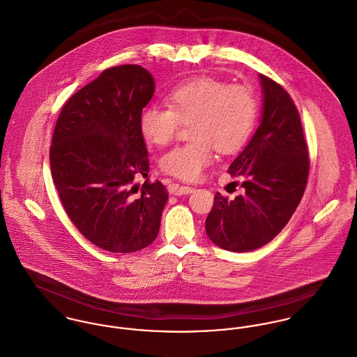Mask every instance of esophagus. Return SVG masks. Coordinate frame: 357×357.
Here are the masks:
<instances>
[{
    "mask_svg": "<svg viewBox=\"0 0 357 357\" xmlns=\"http://www.w3.org/2000/svg\"><path fill=\"white\" fill-rule=\"evenodd\" d=\"M194 192V188L192 186H181V185H171L169 186V192L175 195H182V194H190Z\"/></svg>",
    "mask_w": 357,
    "mask_h": 357,
    "instance_id": "esophagus-1",
    "label": "esophagus"
}]
</instances>
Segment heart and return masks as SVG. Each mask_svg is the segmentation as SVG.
<instances>
[{
  "mask_svg": "<svg viewBox=\"0 0 357 357\" xmlns=\"http://www.w3.org/2000/svg\"><path fill=\"white\" fill-rule=\"evenodd\" d=\"M168 109L145 107L138 128L142 138L156 146L167 145L179 123H190L188 144L168 151L160 160L163 172L195 181L212 163L213 148L221 155L238 152L251 136L257 119V99L245 85H228L201 76L182 82L165 95Z\"/></svg>",
  "mask_w": 357,
  "mask_h": 357,
  "instance_id": "heart-1",
  "label": "heart"
}]
</instances>
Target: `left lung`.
Segmentation results:
<instances>
[{"instance_id":"obj_1","label":"left lung","mask_w":357,"mask_h":357,"mask_svg":"<svg viewBox=\"0 0 357 357\" xmlns=\"http://www.w3.org/2000/svg\"><path fill=\"white\" fill-rule=\"evenodd\" d=\"M262 116L246 148L228 174L245 178L243 194L234 199L215 195L205 220L209 239L218 246L246 252L275 238L296 211L307 185L310 160L302 121L289 93L259 75Z\"/></svg>"}]
</instances>
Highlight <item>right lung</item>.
Instances as JSON below:
<instances>
[{"instance_id": "1", "label": "right lung", "mask_w": 357, "mask_h": 357, "mask_svg": "<svg viewBox=\"0 0 357 357\" xmlns=\"http://www.w3.org/2000/svg\"><path fill=\"white\" fill-rule=\"evenodd\" d=\"M155 93L139 65L109 68L62 107L50 146L55 189L69 219L95 246L133 252L158 236L168 199L148 176L149 158L138 119Z\"/></svg>"}]
</instances>
